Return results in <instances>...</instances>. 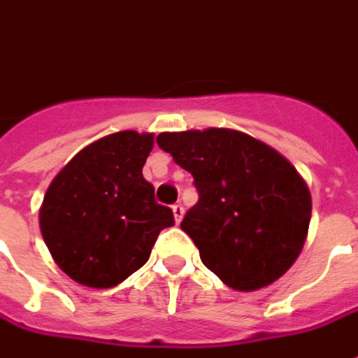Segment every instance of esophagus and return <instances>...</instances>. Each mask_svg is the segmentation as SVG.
<instances>
[{"mask_svg":"<svg viewBox=\"0 0 358 358\" xmlns=\"http://www.w3.org/2000/svg\"><path fill=\"white\" fill-rule=\"evenodd\" d=\"M172 213H174V220L176 222H182V218H184V207L176 203V205H172Z\"/></svg>","mask_w":358,"mask_h":358,"instance_id":"1","label":"esophagus"}]
</instances>
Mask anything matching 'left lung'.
Listing matches in <instances>:
<instances>
[{"label":"left lung","instance_id":"1","mask_svg":"<svg viewBox=\"0 0 358 358\" xmlns=\"http://www.w3.org/2000/svg\"><path fill=\"white\" fill-rule=\"evenodd\" d=\"M195 180L199 201L180 228L228 287L255 292L292 268L307 240L313 201L284 155L249 134L205 128L157 136Z\"/></svg>","mask_w":358,"mask_h":358}]
</instances>
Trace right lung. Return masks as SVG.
<instances>
[{
    "instance_id": "right-lung-1",
    "label": "right lung",
    "mask_w": 358,
    "mask_h": 358,
    "mask_svg": "<svg viewBox=\"0 0 358 358\" xmlns=\"http://www.w3.org/2000/svg\"><path fill=\"white\" fill-rule=\"evenodd\" d=\"M155 136L122 130L80 149L51 180L40 230L53 261L88 287H115L148 263L157 236L174 226L141 169Z\"/></svg>"
}]
</instances>
